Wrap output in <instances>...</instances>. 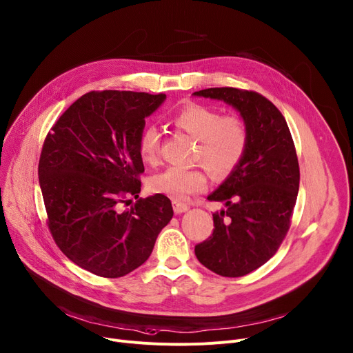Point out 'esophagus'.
<instances>
[{"label":"esophagus","mask_w":353,"mask_h":353,"mask_svg":"<svg viewBox=\"0 0 353 353\" xmlns=\"http://www.w3.org/2000/svg\"><path fill=\"white\" fill-rule=\"evenodd\" d=\"M173 210L176 214H181V213H184V211L189 210V205L184 203H180V201H173Z\"/></svg>","instance_id":"34e87169"}]
</instances>
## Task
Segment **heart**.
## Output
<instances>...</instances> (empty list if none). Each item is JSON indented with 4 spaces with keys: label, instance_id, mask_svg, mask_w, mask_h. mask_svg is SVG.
Here are the masks:
<instances>
[{
    "label": "heart",
    "instance_id": "b5f03b06",
    "mask_svg": "<svg viewBox=\"0 0 353 353\" xmlns=\"http://www.w3.org/2000/svg\"><path fill=\"white\" fill-rule=\"evenodd\" d=\"M173 123L197 140L196 159L216 177H225L243 160L248 145V129L237 114H224L214 108L190 102L174 116ZM160 150V133L154 126L143 129L139 153L145 163H154ZM207 179L197 168H169L149 180V189L173 200H184L201 192Z\"/></svg>",
    "mask_w": 353,
    "mask_h": 353
}]
</instances>
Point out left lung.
I'll list each match as a JSON object with an SVG mask.
<instances>
[{
	"label": "left lung",
	"instance_id": "left-lung-1",
	"mask_svg": "<svg viewBox=\"0 0 353 353\" xmlns=\"http://www.w3.org/2000/svg\"><path fill=\"white\" fill-rule=\"evenodd\" d=\"M193 95L224 101L248 129L243 160L207 200L224 203L213 214L211 237L196 245L197 260L223 276H243L276 252L291 225L299 166L285 117L267 98L237 88H208Z\"/></svg>",
	"mask_w": 353,
	"mask_h": 353
}]
</instances>
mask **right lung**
<instances>
[{
    "instance_id": "obj_1",
    "label": "right lung",
    "mask_w": 353,
    "mask_h": 353,
    "mask_svg": "<svg viewBox=\"0 0 353 353\" xmlns=\"http://www.w3.org/2000/svg\"><path fill=\"white\" fill-rule=\"evenodd\" d=\"M164 99V93L92 90L45 137L38 176L46 223L59 250L92 274L119 278L142 265L173 217L163 194L119 207L139 198L145 172L139 137Z\"/></svg>"
}]
</instances>
